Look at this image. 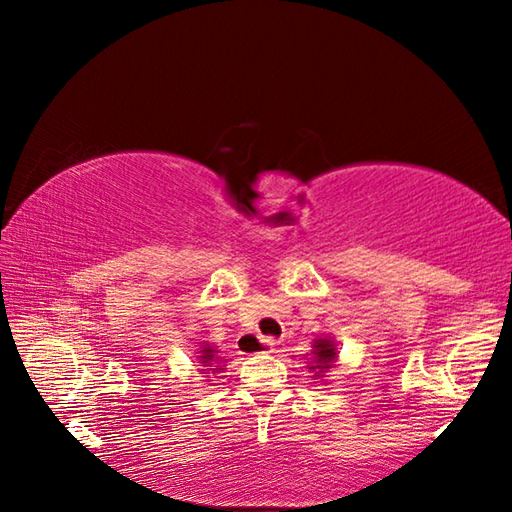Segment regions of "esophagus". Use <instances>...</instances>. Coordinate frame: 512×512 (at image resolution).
<instances>
[{
  "instance_id": "34e87169",
  "label": "esophagus",
  "mask_w": 512,
  "mask_h": 512,
  "mask_svg": "<svg viewBox=\"0 0 512 512\" xmlns=\"http://www.w3.org/2000/svg\"><path fill=\"white\" fill-rule=\"evenodd\" d=\"M255 345H257L255 354H273L275 352V341H270V339H255Z\"/></svg>"
}]
</instances>
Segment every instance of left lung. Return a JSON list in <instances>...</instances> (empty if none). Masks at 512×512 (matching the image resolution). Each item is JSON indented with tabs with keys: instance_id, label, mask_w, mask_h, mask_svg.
Returning <instances> with one entry per match:
<instances>
[{
	"instance_id": "obj_1",
	"label": "left lung",
	"mask_w": 512,
	"mask_h": 512,
	"mask_svg": "<svg viewBox=\"0 0 512 512\" xmlns=\"http://www.w3.org/2000/svg\"><path fill=\"white\" fill-rule=\"evenodd\" d=\"M339 361V347H336L332 336H317L312 341V350L308 354V372H312L314 380H321L328 376L330 369Z\"/></svg>"
}]
</instances>
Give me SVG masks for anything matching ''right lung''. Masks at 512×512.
Instances as JSON below:
<instances>
[{
	"mask_svg": "<svg viewBox=\"0 0 512 512\" xmlns=\"http://www.w3.org/2000/svg\"><path fill=\"white\" fill-rule=\"evenodd\" d=\"M198 363H200L198 372L209 376V374H220V372H224L228 358L217 356V347L204 341V343L198 347ZM215 378H220V376H215Z\"/></svg>",
	"mask_w": 512,
	"mask_h": 512,
	"instance_id": "1",
	"label": "right lung"
}]
</instances>
